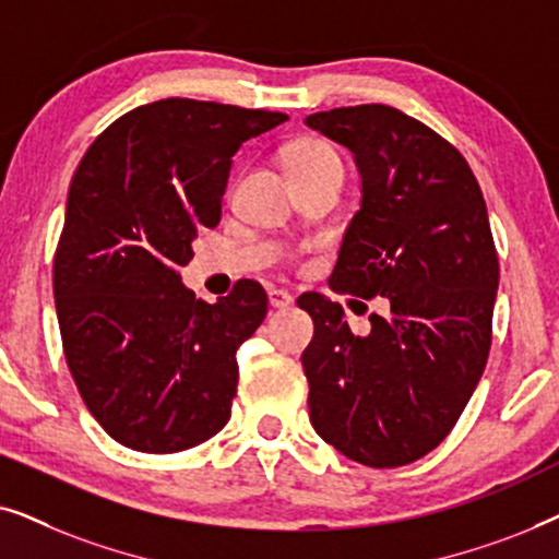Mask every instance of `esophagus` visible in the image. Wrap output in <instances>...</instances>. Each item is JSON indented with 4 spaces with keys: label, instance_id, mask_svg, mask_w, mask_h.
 Segmentation results:
<instances>
[{
    "label": "esophagus",
    "instance_id": "34e87169",
    "mask_svg": "<svg viewBox=\"0 0 559 559\" xmlns=\"http://www.w3.org/2000/svg\"><path fill=\"white\" fill-rule=\"evenodd\" d=\"M266 295H270V305L274 310H285V308H289V305H293V295L285 293V289L272 287Z\"/></svg>",
    "mask_w": 559,
    "mask_h": 559
}]
</instances>
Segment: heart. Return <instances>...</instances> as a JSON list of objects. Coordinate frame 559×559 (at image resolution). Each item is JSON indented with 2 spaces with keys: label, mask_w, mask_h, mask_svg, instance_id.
<instances>
[{
  "label": "heart",
  "mask_w": 559,
  "mask_h": 559,
  "mask_svg": "<svg viewBox=\"0 0 559 559\" xmlns=\"http://www.w3.org/2000/svg\"><path fill=\"white\" fill-rule=\"evenodd\" d=\"M285 165L289 175H300V173H316V170H323V167L341 165V157L338 152L323 140H300L289 147Z\"/></svg>",
  "instance_id": "obj_1"
}]
</instances>
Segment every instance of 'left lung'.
<instances>
[{
	"instance_id": "obj_1",
	"label": "left lung",
	"mask_w": 559,
	"mask_h": 559,
	"mask_svg": "<svg viewBox=\"0 0 559 559\" xmlns=\"http://www.w3.org/2000/svg\"><path fill=\"white\" fill-rule=\"evenodd\" d=\"M305 124L354 152L361 175L331 287L389 302L354 335L338 302L297 300L316 323L302 354L310 423L361 465L415 463L453 430L491 348L499 257L484 193L453 144L392 106H343Z\"/></svg>"
}]
</instances>
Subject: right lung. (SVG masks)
<instances>
[{"instance_id": "right-lung-1", "label": "right lung", "mask_w": 559, "mask_h": 559, "mask_svg": "<svg viewBox=\"0 0 559 559\" xmlns=\"http://www.w3.org/2000/svg\"><path fill=\"white\" fill-rule=\"evenodd\" d=\"M287 114L193 98L136 106L106 127L73 175L52 293L68 369L96 423L140 453H180L231 417L236 350L266 295L236 282L195 300L178 270L198 228L221 221L234 155Z\"/></svg>"}]
</instances>
